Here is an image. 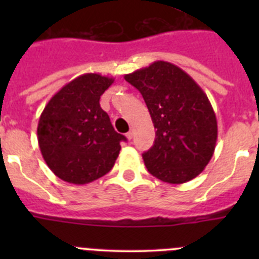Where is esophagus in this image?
<instances>
[{
    "label": "esophagus",
    "instance_id": "34e87169",
    "mask_svg": "<svg viewBox=\"0 0 259 259\" xmlns=\"http://www.w3.org/2000/svg\"><path fill=\"white\" fill-rule=\"evenodd\" d=\"M125 137H127L128 140H131L132 137H134V130H130V132H128V134L125 135Z\"/></svg>",
    "mask_w": 259,
    "mask_h": 259
}]
</instances>
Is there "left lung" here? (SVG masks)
<instances>
[{
  "label": "left lung",
  "mask_w": 259,
  "mask_h": 259,
  "mask_svg": "<svg viewBox=\"0 0 259 259\" xmlns=\"http://www.w3.org/2000/svg\"><path fill=\"white\" fill-rule=\"evenodd\" d=\"M143 95L155 131L153 146L143 154L157 179L183 184L200 175L211 159L218 137L217 116L206 93L185 71L155 61L124 75Z\"/></svg>",
  "instance_id": "left-lung-1"
}]
</instances>
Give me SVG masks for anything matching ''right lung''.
Segmentation results:
<instances>
[{"label": "right lung", "instance_id": "right-lung-1", "mask_svg": "<svg viewBox=\"0 0 259 259\" xmlns=\"http://www.w3.org/2000/svg\"><path fill=\"white\" fill-rule=\"evenodd\" d=\"M113 77L84 74L53 96L41 113L37 140L48 167L63 182L83 185L113 168L125 137L100 106Z\"/></svg>", "mask_w": 259, "mask_h": 259}]
</instances>
